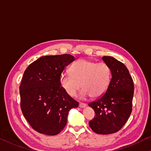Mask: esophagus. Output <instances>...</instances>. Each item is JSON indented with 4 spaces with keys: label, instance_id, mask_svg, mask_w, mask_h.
Masks as SVG:
<instances>
[{
    "label": "esophagus",
    "instance_id": "1",
    "mask_svg": "<svg viewBox=\"0 0 151 151\" xmlns=\"http://www.w3.org/2000/svg\"><path fill=\"white\" fill-rule=\"evenodd\" d=\"M86 106V104H85V103H80V104H79V106H80V108H83V107H85Z\"/></svg>",
    "mask_w": 151,
    "mask_h": 151
}]
</instances>
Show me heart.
Returning <instances> with one entry per match:
<instances>
[{
    "label": "heart",
    "mask_w": 151,
    "mask_h": 151,
    "mask_svg": "<svg viewBox=\"0 0 151 151\" xmlns=\"http://www.w3.org/2000/svg\"><path fill=\"white\" fill-rule=\"evenodd\" d=\"M70 73H63L60 84L70 96H75L82 86V96L101 97L109 88L111 80L110 67L105 63L80 59L70 67ZM81 85H80V83Z\"/></svg>",
    "instance_id": "heart-1"
}]
</instances>
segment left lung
Masks as SVG:
<instances>
[{
	"instance_id": "8db88e82",
	"label": "left lung",
	"mask_w": 151,
	"mask_h": 151,
	"mask_svg": "<svg viewBox=\"0 0 151 151\" xmlns=\"http://www.w3.org/2000/svg\"><path fill=\"white\" fill-rule=\"evenodd\" d=\"M110 67L111 80L103 96L88 104L96 115L89 122L92 131L99 134H110L122 129L132 110L134 86L126 65L112 57H103Z\"/></svg>"
}]
</instances>
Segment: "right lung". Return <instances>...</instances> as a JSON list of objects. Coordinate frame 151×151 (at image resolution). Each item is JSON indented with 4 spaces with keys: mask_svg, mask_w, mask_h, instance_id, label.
<instances>
[{
    "mask_svg": "<svg viewBox=\"0 0 151 151\" xmlns=\"http://www.w3.org/2000/svg\"><path fill=\"white\" fill-rule=\"evenodd\" d=\"M74 60L68 54L44 56L24 71L19 86L21 109L30 126L39 133L59 134L66 126L69 110L79 105L60 84L63 71Z\"/></svg>",
    "mask_w": 151,
    "mask_h": 151,
    "instance_id": "right-lung-1",
    "label": "right lung"
}]
</instances>
